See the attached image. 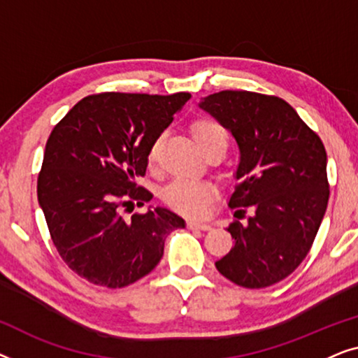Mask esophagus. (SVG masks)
Listing matches in <instances>:
<instances>
[{
  "mask_svg": "<svg viewBox=\"0 0 358 358\" xmlns=\"http://www.w3.org/2000/svg\"><path fill=\"white\" fill-rule=\"evenodd\" d=\"M187 228L190 229H202V231H208V229H212L208 223H202V222H194V220H189L187 222Z\"/></svg>",
  "mask_w": 358,
  "mask_h": 358,
  "instance_id": "esophagus-1",
  "label": "esophagus"
}]
</instances>
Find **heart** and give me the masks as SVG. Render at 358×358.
<instances>
[{
	"instance_id": "b5f03b06",
	"label": "heart",
	"mask_w": 358,
	"mask_h": 358,
	"mask_svg": "<svg viewBox=\"0 0 358 358\" xmlns=\"http://www.w3.org/2000/svg\"><path fill=\"white\" fill-rule=\"evenodd\" d=\"M190 131L197 143L199 150L207 155L212 150L227 151L228 146V134L220 122L202 117L192 122ZM161 140L156 138L148 150V161L153 164L158 158ZM217 195V189L213 184L207 180H189V179H176L169 182L163 190V200L176 212L184 215H192L200 217L207 210V205L212 202Z\"/></svg>"
}]
</instances>
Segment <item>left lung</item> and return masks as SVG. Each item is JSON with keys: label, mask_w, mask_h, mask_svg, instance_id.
I'll use <instances>...</instances> for the list:
<instances>
[{"label": "left lung", "mask_w": 358, "mask_h": 358, "mask_svg": "<svg viewBox=\"0 0 358 358\" xmlns=\"http://www.w3.org/2000/svg\"><path fill=\"white\" fill-rule=\"evenodd\" d=\"M200 107L231 131L239 146L238 184L228 205L254 210L248 222L229 223L234 246L215 266L239 287H271L308 256L326 213L324 145L277 96L220 91Z\"/></svg>", "instance_id": "left-lung-1"}]
</instances>
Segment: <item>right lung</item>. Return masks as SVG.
<instances>
[{
    "label": "right lung",
    "instance_id": "obj_1",
    "mask_svg": "<svg viewBox=\"0 0 358 358\" xmlns=\"http://www.w3.org/2000/svg\"><path fill=\"white\" fill-rule=\"evenodd\" d=\"M190 99L102 92L81 99L53 127L37 179L38 203L68 267L94 285L122 288L148 275L166 236L185 222L168 208L122 215L153 199L145 176L151 143Z\"/></svg>",
    "mask_w": 358,
    "mask_h": 358
}]
</instances>
